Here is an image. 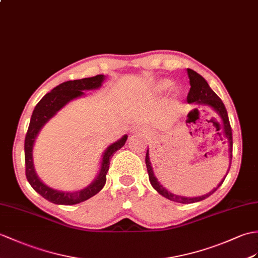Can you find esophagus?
<instances>
[{
	"label": "esophagus",
	"mask_w": 258,
	"mask_h": 258,
	"mask_svg": "<svg viewBox=\"0 0 258 258\" xmlns=\"http://www.w3.org/2000/svg\"><path fill=\"white\" fill-rule=\"evenodd\" d=\"M135 132H136V133H137V130H135V131H134V133H135Z\"/></svg>",
	"instance_id": "esophagus-1"
}]
</instances>
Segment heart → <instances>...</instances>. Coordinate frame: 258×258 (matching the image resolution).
I'll list each match as a JSON object with an SVG mask.
<instances>
[{"instance_id": "obj_1", "label": "heart", "mask_w": 258, "mask_h": 258, "mask_svg": "<svg viewBox=\"0 0 258 258\" xmlns=\"http://www.w3.org/2000/svg\"><path fill=\"white\" fill-rule=\"evenodd\" d=\"M169 86H170V82L169 81H160L158 85L155 87V91L160 92V91H163V90L168 88Z\"/></svg>"}]
</instances>
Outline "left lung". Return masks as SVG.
<instances>
[{
    "instance_id": "obj_1",
    "label": "left lung",
    "mask_w": 258,
    "mask_h": 258,
    "mask_svg": "<svg viewBox=\"0 0 258 258\" xmlns=\"http://www.w3.org/2000/svg\"><path fill=\"white\" fill-rule=\"evenodd\" d=\"M188 73V77H189V82H190V91L188 93L187 97V101L188 103H198V104H203V105H209L211 106L213 110H215L218 112V114L222 118V124H219V127H222L224 131L225 137L227 139L230 143V157L232 160V147H233V139H232V128H231V124H230V119H229V115H227V112L225 106L223 104L222 100H221L217 94H215L214 91H212V89L209 87L208 82L205 80V78L201 77L199 74H197L196 71H194L192 69H187ZM198 110V109H195ZM145 163H146V167H147V171H148V177H149V181H151L153 188L157 191L158 194H160L163 197L167 198L171 201H175L178 203H195L198 201H202L207 199L208 197H210L213 192L217 191V189L220 187L221 184L223 183L224 179L221 181L217 188H214L211 192H209L205 196L201 197H196V198H184L181 196H177L171 194L170 191L166 190L163 185H161L158 181L156 177L154 176V172L152 169L151 166V161H149V156H148V151L146 153V158H145ZM230 167H231V163H230ZM226 177V176H225Z\"/></svg>"
}]
</instances>
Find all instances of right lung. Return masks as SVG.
Masks as SVG:
<instances>
[{"instance_id":"right-lung-1","label":"right lung","mask_w":258,"mask_h":258,"mask_svg":"<svg viewBox=\"0 0 258 258\" xmlns=\"http://www.w3.org/2000/svg\"><path fill=\"white\" fill-rule=\"evenodd\" d=\"M103 80L104 76L98 75L91 78H85V79L70 80L60 83V85L57 86L55 89L51 90V92L47 93L45 97L38 102L33 111L31 122H29V126L25 136V144H24V149H25L26 178L29 184L32 185L36 192H38L41 197L45 198L46 200L55 203V205H77V203L86 201L91 197L97 195L105 184L106 173L109 171L110 159L112 158L113 154H114L117 149L123 147L125 142L127 140V135H125L121 140L115 142L114 144H112V145L106 148V151L103 154V158H102L101 169L98 177L95 178V180L91 184L82 190L74 191V192H63V191L53 190L41 182L37 175H36L33 164V146L40 128L43 127L45 123L49 121V119L55 115L62 106L67 104L69 101L85 94L83 93V90L98 89L101 87Z\"/></svg>"}]
</instances>
